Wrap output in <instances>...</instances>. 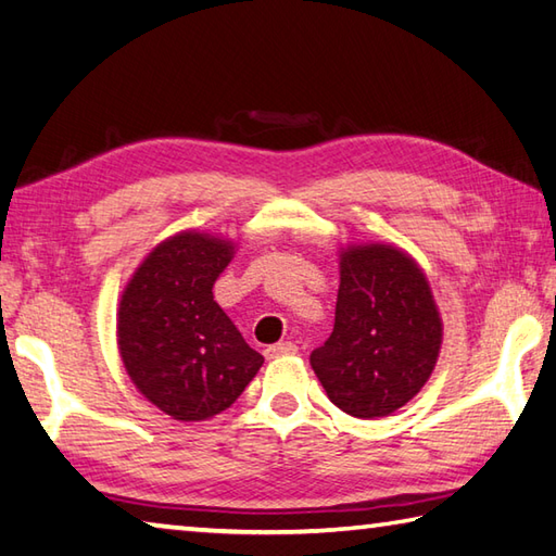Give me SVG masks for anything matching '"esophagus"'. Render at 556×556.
Returning <instances> with one entry per match:
<instances>
[{"mask_svg":"<svg viewBox=\"0 0 556 556\" xmlns=\"http://www.w3.org/2000/svg\"><path fill=\"white\" fill-rule=\"evenodd\" d=\"M287 354H296V344H293V342H277V344L265 346L267 358H277V356H287Z\"/></svg>","mask_w":556,"mask_h":556,"instance_id":"1","label":"esophagus"}]
</instances>
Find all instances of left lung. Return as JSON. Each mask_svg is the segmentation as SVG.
<instances>
[{"label":"left lung","mask_w":556,"mask_h":556,"mask_svg":"<svg viewBox=\"0 0 556 556\" xmlns=\"http://www.w3.org/2000/svg\"><path fill=\"white\" fill-rule=\"evenodd\" d=\"M334 328L311 354L332 405L358 419L388 417L427 383L441 318L415 260L390 245L346 248Z\"/></svg>","instance_id":"1"}]
</instances>
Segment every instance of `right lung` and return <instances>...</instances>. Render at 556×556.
<instances>
[{
	"instance_id": "obj_1",
	"label": "right lung",
	"mask_w": 556,
	"mask_h": 556,
	"mask_svg": "<svg viewBox=\"0 0 556 556\" xmlns=\"http://www.w3.org/2000/svg\"><path fill=\"white\" fill-rule=\"evenodd\" d=\"M231 243L178 233L149 253L117 313V344L129 378L149 402L180 421L231 407L263 366L214 301Z\"/></svg>"
}]
</instances>
